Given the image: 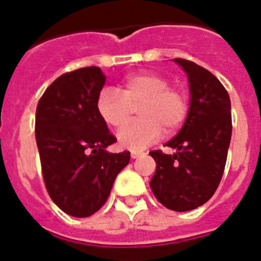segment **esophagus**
Returning <instances> with one entry per match:
<instances>
[{
    "instance_id": "1",
    "label": "esophagus",
    "mask_w": 261,
    "mask_h": 261,
    "mask_svg": "<svg viewBox=\"0 0 261 261\" xmlns=\"http://www.w3.org/2000/svg\"><path fill=\"white\" fill-rule=\"evenodd\" d=\"M142 154H144L143 152H139V151H133L131 152V159H138L139 156H142Z\"/></svg>"
}]
</instances>
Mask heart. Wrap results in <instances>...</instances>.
<instances>
[{
  "label": "heart",
  "instance_id": "obj_1",
  "mask_svg": "<svg viewBox=\"0 0 261 261\" xmlns=\"http://www.w3.org/2000/svg\"><path fill=\"white\" fill-rule=\"evenodd\" d=\"M139 107L140 119L118 134V143L126 149H143L163 134L177 130L186 119L189 98L179 88L170 87L166 78L153 72L130 75L116 90L108 87L97 98V112L102 121L113 128H122Z\"/></svg>",
  "mask_w": 261,
  "mask_h": 261
}]
</instances>
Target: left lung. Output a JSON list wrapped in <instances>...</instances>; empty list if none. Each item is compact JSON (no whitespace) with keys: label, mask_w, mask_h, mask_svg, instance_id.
I'll list each match as a JSON object with an SVG mask.
<instances>
[{"label":"left lung","mask_w":261,"mask_h":261,"mask_svg":"<svg viewBox=\"0 0 261 261\" xmlns=\"http://www.w3.org/2000/svg\"><path fill=\"white\" fill-rule=\"evenodd\" d=\"M190 84V109L179 133L165 145L174 154L151 151L156 171L149 186L168 210L186 212L203 205L217 190L231 139L230 97L211 71L175 58Z\"/></svg>","instance_id":"8db88e82"}]
</instances>
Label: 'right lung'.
<instances>
[{"mask_svg": "<svg viewBox=\"0 0 261 261\" xmlns=\"http://www.w3.org/2000/svg\"><path fill=\"white\" fill-rule=\"evenodd\" d=\"M105 75L96 66L66 72L48 87L36 108L35 135L49 196L65 213L88 217L105 204L130 152L116 143L98 116Z\"/></svg>", "mask_w": 261, "mask_h": 261, "instance_id": "obj_1", "label": "right lung"}]
</instances>
